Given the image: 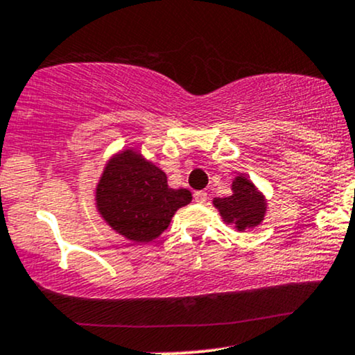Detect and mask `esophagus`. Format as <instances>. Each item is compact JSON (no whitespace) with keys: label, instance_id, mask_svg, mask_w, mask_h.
<instances>
[{"label":"esophagus","instance_id":"obj_1","mask_svg":"<svg viewBox=\"0 0 355 355\" xmlns=\"http://www.w3.org/2000/svg\"><path fill=\"white\" fill-rule=\"evenodd\" d=\"M195 202L196 203H205L207 202V198H208V193L207 191H195Z\"/></svg>","mask_w":355,"mask_h":355}]
</instances>
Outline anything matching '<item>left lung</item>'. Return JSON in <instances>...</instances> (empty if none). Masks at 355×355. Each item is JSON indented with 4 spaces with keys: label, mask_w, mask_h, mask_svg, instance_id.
I'll use <instances>...</instances> for the list:
<instances>
[{
    "label": "left lung",
    "mask_w": 355,
    "mask_h": 355,
    "mask_svg": "<svg viewBox=\"0 0 355 355\" xmlns=\"http://www.w3.org/2000/svg\"><path fill=\"white\" fill-rule=\"evenodd\" d=\"M232 187L233 195L213 200V205L218 208L226 223H234L240 232L261 223L266 213L263 195L243 175L234 178Z\"/></svg>",
    "instance_id": "obj_1"
}]
</instances>
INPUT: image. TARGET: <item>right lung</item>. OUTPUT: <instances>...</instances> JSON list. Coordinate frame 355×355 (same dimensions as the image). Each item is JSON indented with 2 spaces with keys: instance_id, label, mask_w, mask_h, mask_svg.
<instances>
[{
  "instance_id": "obj_1",
  "label": "right lung",
  "mask_w": 355,
  "mask_h": 355,
  "mask_svg": "<svg viewBox=\"0 0 355 355\" xmlns=\"http://www.w3.org/2000/svg\"><path fill=\"white\" fill-rule=\"evenodd\" d=\"M96 200L97 210L112 230L132 241L147 243L168 228L175 211L191 202V193L168 189L159 166L125 150L105 166Z\"/></svg>"
}]
</instances>
